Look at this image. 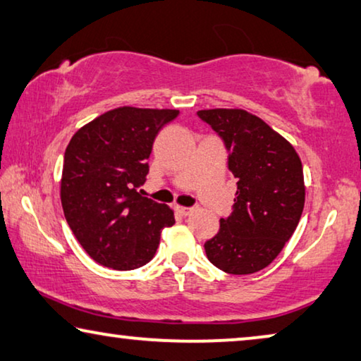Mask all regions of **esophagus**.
Segmentation results:
<instances>
[{"label":"esophagus","instance_id":"34e87169","mask_svg":"<svg viewBox=\"0 0 361 361\" xmlns=\"http://www.w3.org/2000/svg\"><path fill=\"white\" fill-rule=\"evenodd\" d=\"M175 211L178 212L180 215H183V217H186V215H190L192 211H195V209H192V207H185V206H176Z\"/></svg>","mask_w":361,"mask_h":361}]
</instances>
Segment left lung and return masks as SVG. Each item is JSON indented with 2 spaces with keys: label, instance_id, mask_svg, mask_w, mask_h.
<instances>
[{
  "label": "left lung",
  "instance_id": "1",
  "mask_svg": "<svg viewBox=\"0 0 361 361\" xmlns=\"http://www.w3.org/2000/svg\"><path fill=\"white\" fill-rule=\"evenodd\" d=\"M224 139L236 178L233 212L204 243L220 271L246 276L267 267L293 235L305 207L303 166L287 139L241 109L197 111Z\"/></svg>",
  "mask_w": 361,
  "mask_h": 361
}]
</instances>
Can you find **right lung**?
<instances>
[{"label":"right lung","instance_id":"1","mask_svg":"<svg viewBox=\"0 0 361 361\" xmlns=\"http://www.w3.org/2000/svg\"><path fill=\"white\" fill-rule=\"evenodd\" d=\"M178 110L118 106L78 129L64 152L61 206L95 262L131 271L152 259L173 211L137 192L154 139Z\"/></svg>","mask_w":361,"mask_h":361}]
</instances>
